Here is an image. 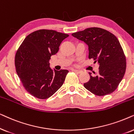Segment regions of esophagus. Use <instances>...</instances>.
<instances>
[{
    "label": "esophagus",
    "mask_w": 134,
    "mask_h": 134,
    "mask_svg": "<svg viewBox=\"0 0 134 134\" xmlns=\"http://www.w3.org/2000/svg\"><path fill=\"white\" fill-rule=\"evenodd\" d=\"M72 71H74V72L77 73V74H80V73L81 72V70H76V69H73Z\"/></svg>",
    "instance_id": "1"
}]
</instances>
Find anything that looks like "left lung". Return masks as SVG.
<instances>
[{"instance_id":"1","label":"left lung","mask_w":134,"mask_h":134,"mask_svg":"<svg viewBox=\"0 0 134 134\" xmlns=\"http://www.w3.org/2000/svg\"><path fill=\"white\" fill-rule=\"evenodd\" d=\"M72 35L88 46L89 59L99 65V72L84 83L85 88L96 96L108 95L115 91L125 74L126 57L120 43L113 34L103 29L90 27Z\"/></svg>"}]
</instances>
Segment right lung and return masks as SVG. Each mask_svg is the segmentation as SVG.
I'll use <instances>...</instances> for the list:
<instances>
[{
  "label": "right lung",
  "mask_w": 134,
  "mask_h": 134,
  "mask_svg": "<svg viewBox=\"0 0 134 134\" xmlns=\"http://www.w3.org/2000/svg\"><path fill=\"white\" fill-rule=\"evenodd\" d=\"M69 35L53 30L40 29L28 35L15 56L16 71L29 93L40 99L53 96L63 85L67 70H54L49 60Z\"/></svg>",
  "instance_id": "add662e5"
}]
</instances>
